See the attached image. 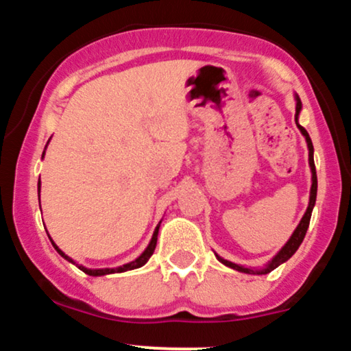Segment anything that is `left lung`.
Returning <instances> with one entry per match:
<instances>
[{"label":"left lung","instance_id":"obj_1","mask_svg":"<svg viewBox=\"0 0 351 351\" xmlns=\"http://www.w3.org/2000/svg\"><path fill=\"white\" fill-rule=\"evenodd\" d=\"M293 99H295V123H297V128L300 130V134L304 135L305 142H307V148H308V167H310V173H312V186H310V198H308V206H307V211H305V215L302 216L299 226L295 228V231L292 232V236L289 237V241L282 245V249L279 252L276 254V256L272 257L271 261H269L267 264L264 265V267L261 269H256V267H247V265H241V264H236V263H231V261L228 259H223L221 256H217L216 254V259L219 261L221 264H224L226 267H231L234 269L237 272H244V274H256V276H263V274H269L272 272L274 269L279 267L280 264L287 263L289 259L295 254L297 249H299V245L302 244V241H304L305 237V232H307L308 229V224H310V217H312V211H313V206H315V199H317V171H315V163H313V145H312V140H310V136L307 134V130H305L304 127L299 123V115H300V110H302V102L299 99V95H293Z\"/></svg>","mask_w":351,"mask_h":351}]
</instances>
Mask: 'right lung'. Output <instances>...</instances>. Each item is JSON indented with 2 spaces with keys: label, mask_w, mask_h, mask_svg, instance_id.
<instances>
[{
  "label": "right lung",
  "mask_w": 351,
  "mask_h": 351,
  "mask_svg": "<svg viewBox=\"0 0 351 351\" xmlns=\"http://www.w3.org/2000/svg\"><path fill=\"white\" fill-rule=\"evenodd\" d=\"M49 143V142H47ZM47 147V145H46ZM44 155H46V148H44V152H43V158H44ZM38 191L41 193V178H39V183H38ZM41 196V195H39ZM39 206H41V199H39ZM160 224H162V221H160L158 223V226L155 228V231H153V236H152V241L150 243H148V245H147V249H145V251L140 254L138 257H136L135 261H132V263H127V264H123V265H120V267H114V269H88V267H84L82 264H77L75 263L74 259H72V257H69L67 256V254H64L62 251H60V249L58 247V245H56V243L54 241L51 239V236H49V239H51V243H52V245H54V249L56 251H58L60 256L64 257V259L66 261H69V263H72V264H75L77 265V267L80 269V271L82 272H86L87 276H94V277H100V276H107V274H115V272H127V271H134V269H138V267H142V265H145L148 263V259H150L152 257V254H153V251H155V247H156V239H158V229H160Z\"/></svg>",
  "instance_id": "right-lung-1"
}]
</instances>
